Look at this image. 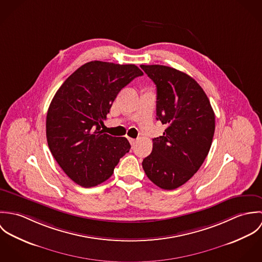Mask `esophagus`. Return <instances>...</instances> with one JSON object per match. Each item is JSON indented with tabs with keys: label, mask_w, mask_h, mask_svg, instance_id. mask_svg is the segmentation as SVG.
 Segmentation results:
<instances>
[{
	"label": "esophagus",
	"mask_w": 262,
	"mask_h": 262,
	"mask_svg": "<svg viewBox=\"0 0 262 262\" xmlns=\"http://www.w3.org/2000/svg\"><path fill=\"white\" fill-rule=\"evenodd\" d=\"M129 141H130V143H131V145H132V146H134V144L136 143V140H135V139H133V138H129Z\"/></svg>",
	"instance_id": "esophagus-1"
}]
</instances>
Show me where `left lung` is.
Returning a JSON list of instances; mask_svg holds the SVG:
<instances>
[{
    "mask_svg": "<svg viewBox=\"0 0 262 262\" xmlns=\"http://www.w3.org/2000/svg\"><path fill=\"white\" fill-rule=\"evenodd\" d=\"M156 84V119L166 125L162 136L142 166L150 181L163 189H174L199 170L215 132V114L201 85L176 69L140 66Z\"/></svg>",
    "mask_w": 262,
    "mask_h": 262,
    "instance_id": "8db88e82",
    "label": "left lung"
}]
</instances>
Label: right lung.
Instances as JSON below:
<instances>
[{
    "instance_id": "1",
    "label": "right lung",
    "mask_w": 262,
    "mask_h": 262,
    "mask_svg": "<svg viewBox=\"0 0 262 262\" xmlns=\"http://www.w3.org/2000/svg\"><path fill=\"white\" fill-rule=\"evenodd\" d=\"M143 75L135 64L90 61L70 75L46 116V138L56 162L75 184L95 187L107 181L131 148L125 137L103 132L119 92Z\"/></svg>"
}]
</instances>
